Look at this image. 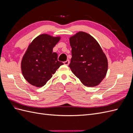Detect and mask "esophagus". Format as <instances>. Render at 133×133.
I'll use <instances>...</instances> for the list:
<instances>
[{"mask_svg": "<svg viewBox=\"0 0 133 133\" xmlns=\"http://www.w3.org/2000/svg\"><path fill=\"white\" fill-rule=\"evenodd\" d=\"M64 64L66 65H69V60H66V61L64 62Z\"/></svg>", "mask_w": 133, "mask_h": 133, "instance_id": "obj_1", "label": "esophagus"}]
</instances>
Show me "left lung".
Segmentation results:
<instances>
[{"label": "left lung", "mask_w": 133, "mask_h": 133, "mask_svg": "<svg viewBox=\"0 0 133 133\" xmlns=\"http://www.w3.org/2000/svg\"><path fill=\"white\" fill-rule=\"evenodd\" d=\"M69 41L71 70L84 85H98L108 70L107 58L99 44L90 35L82 31L71 37Z\"/></svg>", "instance_id": "left-lung-1"}]
</instances>
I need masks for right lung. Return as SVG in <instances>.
Wrapping results in <instances>:
<instances>
[{"label": "right lung", "mask_w": 133, "mask_h": 133, "mask_svg": "<svg viewBox=\"0 0 133 133\" xmlns=\"http://www.w3.org/2000/svg\"><path fill=\"white\" fill-rule=\"evenodd\" d=\"M60 40L48 34L35 38L23 58L22 74L28 82L37 87L44 86L56 70L64 64L58 60V54L53 49Z\"/></svg>", "instance_id": "add662e5"}]
</instances>
